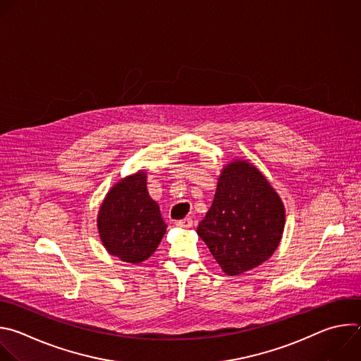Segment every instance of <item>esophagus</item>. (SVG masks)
<instances>
[{"label":"esophagus","mask_w":361,"mask_h":361,"mask_svg":"<svg viewBox=\"0 0 361 361\" xmlns=\"http://www.w3.org/2000/svg\"><path fill=\"white\" fill-rule=\"evenodd\" d=\"M176 226L180 227V228H191L192 227V220L191 219H184V220L177 221Z\"/></svg>","instance_id":"obj_1"}]
</instances>
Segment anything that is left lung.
<instances>
[{"instance_id": "1", "label": "left lung", "mask_w": 361, "mask_h": 361, "mask_svg": "<svg viewBox=\"0 0 361 361\" xmlns=\"http://www.w3.org/2000/svg\"><path fill=\"white\" fill-rule=\"evenodd\" d=\"M286 224L284 204L264 174L247 160L226 164L197 234L227 276L267 262Z\"/></svg>"}]
</instances>
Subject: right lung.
I'll return each mask as SVG.
<instances>
[{
  "mask_svg": "<svg viewBox=\"0 0 361 361\" xmlns=\"http://www.w3.org/2000/svg\"><path fill=\"white\" fill-rule=\"evenodd\" d=\"M97 228L102 245L121 262L140 264L157 250L167 224L148 194L144 170L111 187L99 205Z\"/></svg>",
  "mask_w": 361,
  "mask_h": 361,
  "instance_id": "add662e5",
  "label": "right lung"
}]
</instances>
